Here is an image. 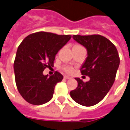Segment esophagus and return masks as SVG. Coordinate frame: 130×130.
Here are the masks:
<instances>
[{"instance_id":"34e87169","label":"esophagus","mask_w":130,"mask_h":130,"mask_svg":"<svg viewBox=\"0 0 130 130\" xmlns=\"http://www.w3.org/2000/svg\"><path fill=\"white\" fill-rule=\"evenodd\" d=\"M64 77V79H71V77H69V76H67V75H65Z\"/></svg>"}]
</instances>
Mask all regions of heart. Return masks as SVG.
Here are the masks:
<instances>
[{
	"instance_id": "obj_1",
	"label": "heart",
	"mask_w": 130,
	"mask_h": 130,
	"mask_svg": "<svg viewBox=\"0 0 130 130\" xmlns=\"http://www.w3.org/2000/svg\"><path fill=\"white\" fill-rule=\"evenodd\" d=\"M64 70H65L66 72H67V73H71V72H73V67H71V66H66V67L64 68Z\"/></svg>"
}]
</instances>
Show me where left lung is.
I'll list each match as a JSON object with an SVG mask.
<instances>
[{
	"instance_id": "obj_1",
	"label": "left lung",
	"mask_w": 130,
	"mask_h": 130,
	"mask_svg": "<svg viewBox=\"0 0 130 130\" xmlns=\"http://www.w3.org/2000/svg\"><path fill=\"white\" fill-rule=\"evenodd\" d=\"M73 38L87 49L88 57L81 73L90 77V80L84 82L76 77L77 87L70 94L80 105L92 106L105 97L115 82L120 64L119 53L112 43L101 35H74Z\"/></svg>"
}]
</instances>
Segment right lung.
<instances>
[{"mask_svg":"<svg viewBox=\"0 0 130 130\" xmlns=\"http://www.w3.org/2000/svg\"><path fill=\"white\" fill-rule=\"evenodd\" d=\"M71 38L70 35L40 31L30 34L20 43L13 69L18 92L28 103L39 106L52 99L55 86L63 75L55 71L48 77L43 71L53 66L55 55Z\"/></svg>","mask_w":130,"mask_h":130,"instance_id":"add662e5","label":"right lung"}]
</instances>
